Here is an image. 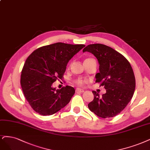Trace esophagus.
<instances>
[{
  "label": "esophagus",
  "mask_w": 150,
  "mask_h": 150,
  "mask_svg": "<svg viewBox=\"0 0 150 150\" xmlns=\"http://www.w3.org/2000/svg\"><path fill=\"white\" fill-rule=\"evenodd\" d=\"M76 92H84V90L82 89H79V88H77L76 89Z\"/></svg>",
  "instance_id": "esophagus-1"
}]
</instances>
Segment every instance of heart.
<instances>
[{"label": "heart", "instance_id": "1", "mask_svg": "<svg viewBox=\"0 0 150 150\" xmlns=\"http://www.w3.org/2000/svg\"><path fill=\"white\" fill-rule=\"evenodd\" d=\"M90 59H92V58H87L85 59V61ZM85 82H86V81L82 78H81V77H78V78H77L74 80V83L76 84H77V86H84V84H85Z\"/></svg>", "mask_w": 150, "mask_h": 150}]
</instances>
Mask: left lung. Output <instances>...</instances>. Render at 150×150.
Instances as JSON below:
<instances>
[{
    "label": "left lung",
    "instance_id": "left-lung-1",
    "mask_svg": "<svg viewBox=\"0 0 150 150\" xmlns=\"http://www.w3.org/2000/svg\"><path fill=\"white\" fill-rule=\"evenodd\" d=\"M94 54L99 63L96 82L104 86L106 93L100 96L93 91L94 100L89 110L101 118H110L120 113L132 99L135 89V77L132 66L125 56L102 44L87 45L82 50Z\"/></svg>",
    "mask_w": 150,
    "mask_h": 150
}]
</instances>
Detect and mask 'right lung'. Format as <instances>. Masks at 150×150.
<instances>
[{
  "mask_svg": "<svg viewBox=\"0 0 150 150\" xmlns=\"http://www.w3.org/2000/svg\"><path fill=\"white\" fill-rule=\"evenodd\" d=\"M84 46L56 43L37 49L26 59L20 84L25 97L36 112L53 115L69 102L75 93L74 87L66 86L56 90L52 84L63 78L68 61Z\"/></svg>",
  "mask_w": 150,
  "mask_h": 150,
  "instance_id": "right-lung-1",
  "label": "right lung"
}]
</instances>
